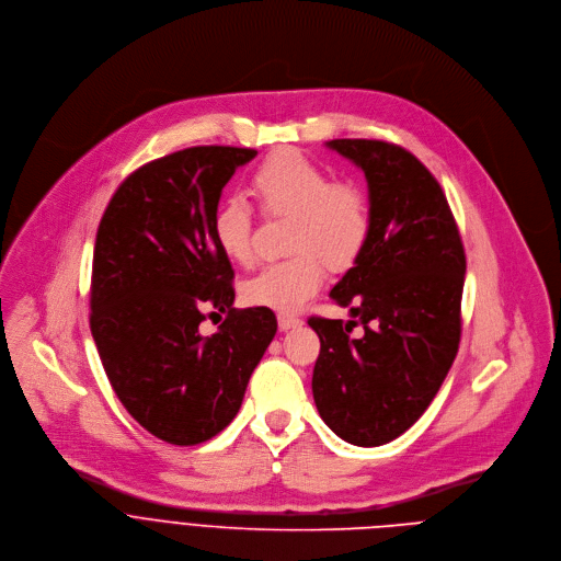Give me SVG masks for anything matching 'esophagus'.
I'll list each match as a JSON object with an SVG mask.
<instances>
[{
    "label": "esophagus",
    "instance_id": "34e87169",
    "mask_svg": "<svg viewBox=\"0 0 561 561\" xmlns=\"http://www.w3.org/2000/svg\"><path fill=\"white\" fill-rule=\"evenodd\" d=\"M277 323H279V330L286 332V330L299 328L304 321H301L299 317H293V314H279V317H277Z\"/></svg>",
    "mask_w": 561,
    "mask_h": 561
}]
</instances>
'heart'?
I'll return each instance as SVG.
<instances>
[{"label": "heart", "mask_w": 561, "mask_h": 561, "mask_svg": "<svg viewBox=\"0 0 561 561\" xmlns=\"http://www.w3.org/2000/svg\"><path fill=\"white\" fill-rule=\"evenodd\" d=\"M264 214L286 216V249L295 255L264 266L244 284L251 306L297 312L332 271L347 268L369 238V205L358 186L332 182L330 173L297 149L268 156L251 178ZM216 244L231 262L251 260V214L244 203H225L211 220Z\"/></svg>", "instance_id": "b5f03b06"}]
</instances>
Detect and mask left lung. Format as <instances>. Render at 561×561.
Wrapping results in <instances>:
<instances>
[{"label": "left lung", "mask_w": 561, "mask_h": 561, "mask_svg": "<svg viewBox=\"0 0 561 561\" xmlns=\"http://www.w3.org/2000/svg\"><path fill=\"white\" fill-rule=\"evenodd\" d=\"M325 147L365 173L371 227L330 290L352 319L308 321L321 341L312 397L339 438L379 447L425 414L456 358L467 260L440 184L416 156L363 138ZM356 322L358 340L348 336Z\"/></svg>", "instance_id": "1"}]
</instances>
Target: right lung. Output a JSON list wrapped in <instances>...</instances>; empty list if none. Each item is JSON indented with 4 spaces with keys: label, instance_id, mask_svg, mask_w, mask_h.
<instances>
[{
    "label": "right lung",
    "instance_id": "obj_1",
    "mask_svg": "<svg viewBox=\"0 0 561 561\" xmlns=\"http://www.w3.org/2000/svg\"><path fill=\"white\" fill-rule=\"evenodd\" d=\"M257 156L190 147L136 169L112 196L94 244L90 330L125 410L156 438L198 445L238 414L277 332L268 308H233V268L211 220L225 184ZM230 317L211 337L202 308Z\"/></svg>",
    "mask_w": 561,
    "mask_h": 561
}]
</instances>
